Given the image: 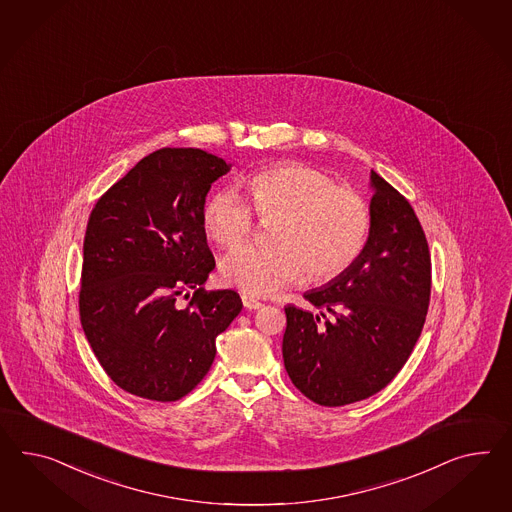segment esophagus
Segmentation results:
<instances>
[{"instance_id":"obj_1","label":"esophagus","mask_w":512,"mask_h":512,"mask_svg":"<svg viewBox=\"0 0 512 512\" xmlns=\"http://www.w3.org/2000/svg\"><path fill=\"white\" fill-rule=\"evenodd\" d=\"M242 304H244V307L246 309H249V311H255V309H259V307H263V304L259 302V300H255V298H251V296H242Z\"/></svg>"}]
</instances>
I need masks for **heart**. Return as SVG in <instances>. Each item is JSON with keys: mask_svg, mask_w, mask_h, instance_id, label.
Instances as JSON below:
<instances>
[{"mask_svg": "<svg viewBox=\"0 0 512 512\" xmlns=\"http://www.w3.org/2000/svg\"><path fill=\"white\" fill-rule=\"evenodd\" d=\"M246 188L257 216L276 221L270 246L235 249L221 261L223 283L240 291L270 296L307 274L328 283L343 276L369 242V203L315 167H266L249 175ZM203 227L221 248H236L253 229V209L233 188H221L203 207Z\"/></svg>", "mask_w": 512, "mask_h": 512, "instance_id": "obj_1", "label": "heart"}]
</instances>
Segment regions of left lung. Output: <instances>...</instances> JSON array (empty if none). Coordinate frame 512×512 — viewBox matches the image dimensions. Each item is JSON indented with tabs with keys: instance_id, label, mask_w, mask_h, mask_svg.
<instances>
[{
	"instance_id": "1",
	"label": "left lung",
	"mask_w": 512,
	"mask_h": 512,
	"mask_svg": "<svg viewBox=\"0 0 512 512\" xmlns=\"http://www.w3.org/2000/svg\"><path fill=\"white\" fill-rule=\"evenodd\" d=\"M371 188L373 225L360 259L304 294L320 315L285 307V369L320 406H345L384 389L410 358L429 311L423 227L406 197L374 171Z\"/></svg>"
}]
</instances>
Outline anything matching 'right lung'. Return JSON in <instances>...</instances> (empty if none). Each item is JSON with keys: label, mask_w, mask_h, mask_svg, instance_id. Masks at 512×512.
Masks as SVG:
<instances>
[{"label": "right lung", "mask_w": 512, "mask_h": 512, "mask_svg": "<svg viewBox=\"0 0 512 512\" xmlns=\"http://www.w3.org/2000/svg\"><path fill=\"white\" fill-rule=\"evenodd\" d=\"M229 169L201 149L151 152L89 216L83 332L106 374L136 397L188 395L214 361L216 337L242 311L235 291L203 287L216 266L203 227L205 197Z\"/></svg>", "instance_id": "add662e5"}]
</instances>
